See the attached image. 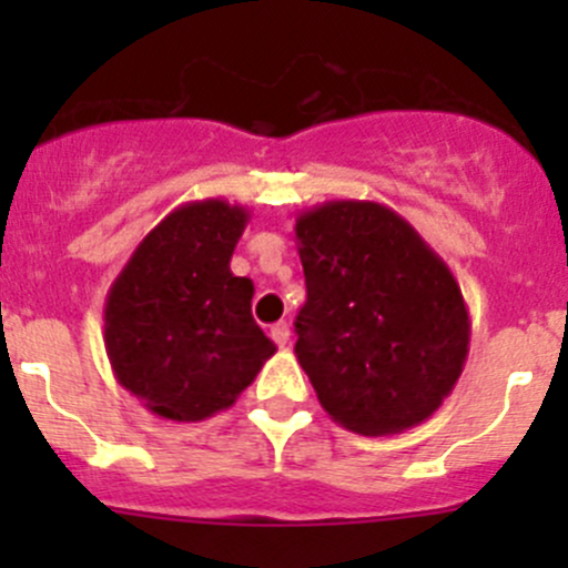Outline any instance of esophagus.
<instances>
[{"mask_svg": "<svg viewBox=\"0 0 568 568\" xmlns=\"http://www.w3.org/2000/svg\"><path fill=\"white\" fill-rule=\"evenodd\" d=\"M272 341L277 343V346H288V341H291L288 321H277V324L272 326Z\"/></svg>", "mask_w": 568, "mask_h": 568, "instance_id": "esophagus-1", "label": "esophagus"}]
</instances>
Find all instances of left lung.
<instances>
[{
  "mask_svg": "<svg viewBox=\"0 0 568 568\" xmlns=\"http://www.w3.org/2000/svg\"><path fill=\"white\" fill-rule=\"evenodd\" d=\"M294 233L307 285L294 352L326 415L365 437L428 420L469 352L448 263L374 200L302 211Z\"/></svg>",
  "mask_w": 568,
  "mask_h": 568,
  "instance_id": "8db88e82",
  "label": "left lung"
}]
</instances>
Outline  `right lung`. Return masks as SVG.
<instances>
[{"label":"right lung","instance_id":"obj_1","mask_svg":"<svg viewBox=\"0 0 568 568\" xmlns=\"http://www.w3.org/2000/svg\"><path fill=\"white\" fill-rule=\"evenodd\" d=\"M244 205H178L131 252L104 305L114 379L164 420L197 423L236 404L277 352L252 318L250 277L231 257Z\"/></svg>","mask_w":568,"mask_h":568}]
</instances>
